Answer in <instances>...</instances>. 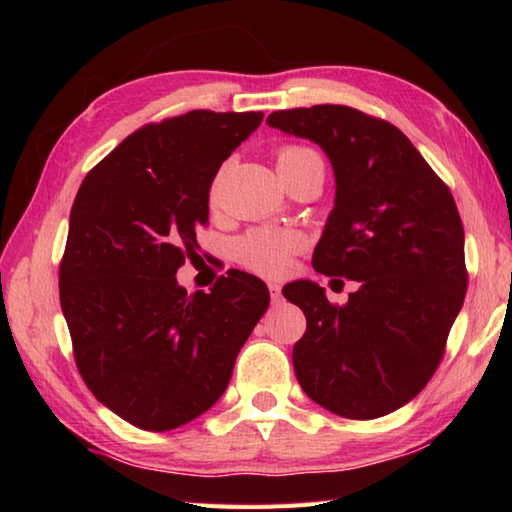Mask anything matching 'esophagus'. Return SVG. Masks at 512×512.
I'll list each match as a JSON object with an SVG mask.
<instances>
[{"mask_svg":"<svg viewBox=\"0 0 512 512\" xmlns=\"http://www.w3.org/2000/svg\"><path fill=\"white\" fill-rule=\"evenodd\" d=\"M268 291H271L273 302H280V300H282V287H280V284H277V282L268 284Z\"/></svg>","mask_w":512,"mask_h":512,"instance_id":"esophagus-1","label":"esophagus"}]
</instances>
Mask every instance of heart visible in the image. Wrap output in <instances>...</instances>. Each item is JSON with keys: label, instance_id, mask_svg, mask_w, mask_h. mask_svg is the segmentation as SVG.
I'll return each mask as SVG.
<instances>
[{"label": "heart", "instance_id": "1", "mask_svg": "<svg viewBox=\"0 0 512 512\" xmlns=\"http://www.w3.org/2000/svg\"><path fill=\"white\" fill-rule=\"evenodd\" d=\"M277 169L289 167L307 158H318L316 151L307 146L287 144L277 149ZM305 244L300 232L284 230V228H255L241 235L235 241V259L248 268V271L259 275H282L291 264V257Z\"/></svg>", "mask_w": 512, "mask_h": 512}]
</instances>
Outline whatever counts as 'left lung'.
I'll return each mask as SVG.
<instances>
[{
	"mask_svg": "<svg viewBox=\"0 0 512 512\" xmlns=\"http://www.w3.org/2000/svg\"><path fill=\"white\" fill-rule=\"evenodd\" d=\"M266 121L327 153L336 203L314 268L359 282L345 305L309 280L282 289L307 318L293 370L323 409L381 418L411 402L445 354L467 291L461 214L438 173L386 119L323 103L275 110Z\"/></svg>",
	"mask_w": 512,
	"mask_h": 512,
	"instance_id": "8db88e82",
	"label": "left lung"
}]
</instances>
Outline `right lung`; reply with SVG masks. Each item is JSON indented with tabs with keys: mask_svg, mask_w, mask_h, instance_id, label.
Wrapping results in <instances>:
<instances>
[{
	"mask_svg": "<svg viewBox=\"0 0 512 512\" xmlns=\"http://www.w3.org/2000/svg\"><path fill=\"white\" fill-rule=\"evenodd\" d=\"M262 117L192 110L146 124L74 198L58 271L74 361L92 395L137 429L169 431L210 409L271 302L237 268L207 293L176 282L216 171Z\"/></svg>",
	"mask_w": 512,
	"mask_h": 512,
	"instance_id": "obj_1",
	"label": "right lung"
}]
</instances>
